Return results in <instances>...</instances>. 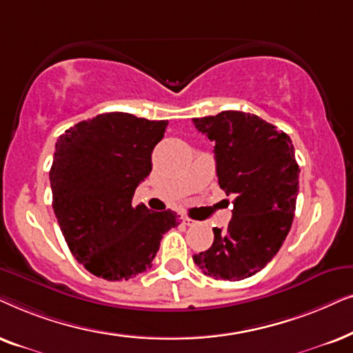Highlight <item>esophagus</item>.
<instances>
[{"mask_svg":"<svg viewBox=\"0 0 353 353\" xmlns=\"http://www.w3.org/2000/svg\"><path fill=\"white\" fill-rule=\"evenodd\" d=\"M184 224H187V225H196V221H194V219H190V218H184Z\"/></svg>","mask_w":353,"mask_h":353,"instance_id":"obj_1","label":"esophagus"}]
</instances>
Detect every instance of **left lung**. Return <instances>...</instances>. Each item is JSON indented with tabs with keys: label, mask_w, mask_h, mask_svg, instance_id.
<instances>
[{
	"label": "left lung",
	"mask_w": 353,
	"mask_h": 353,
	"mask_svg": "<svg viewBox=\"0 0 353 353\" xmlns=\"http://www.w3.org/2000/svg\"><path fill=\"white\" fill-rule=\"evenodd\" d=\"M194 124L214 143L219 187L234 196L228 228H214L213 245L194 261L214 279H247L274 258L292 225L300 172L292 140L242 111L195 117Z\"/></svg>",
	"instance_id": "obj_1"
}]
</instances>
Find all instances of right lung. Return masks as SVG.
Instances as JSON below:
<instances>
[{
  "label": "right lung",
  "mask_w": 353,
  "mask_h": 353,
  "mask_svg": "<svg viewBox=\"0 0 353 353\" xmlns=\"http://www.w3.org/2000/svg\"><path fill=\"white\" fill-rule=\"evenodd\" d=\"M168 121L105 112L59 135L50 169L53 210L75 260L106 281L152 268L163 234L179 224L171 210L134 206L152 172V153Z\"/></svg>",
  "instance_id": "right-lung-1"
}]
</instances>
